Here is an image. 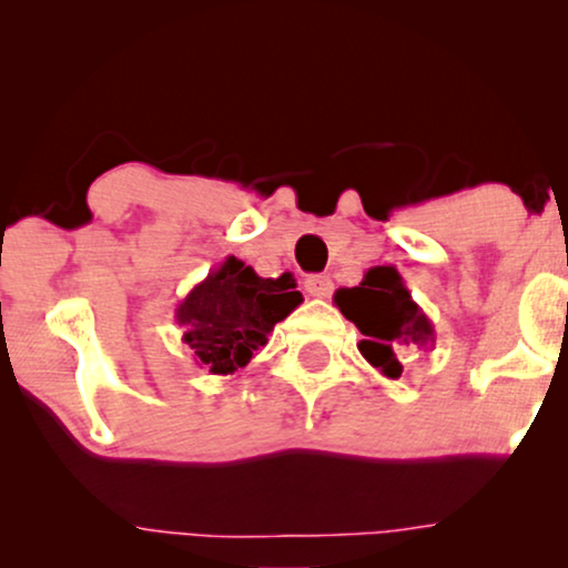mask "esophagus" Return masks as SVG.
<instances>
[{
  "instance_id": "34e87169",
  "label": "esophagus",
  "mask_w": 568,
  "mask_h": 568,
  "mask_svg": "<svg viewBox=\"0 0 568 568\" xmlns=\"http://www.w3.org/2000/svg\"><path fill=\"white\" fill-rule=\"evenodd\" d=\"M304 288L310 296L315 298H328L331 291H334V283H331L328 275H310L304 280Z\"/></svg>"
}]
</instances>
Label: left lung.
<instances>
[{
  "label": "left lung",
  "instance_id": "1",
  "mask_svg": "<svg viewBox=\"0 0 568 568\" xmlns=\"http://www.w3.org/2000/svg\"><path fill=\"white\" fill-rule=\"evenodd\" d=\"M334 302L342 315L357 325L361 355L387 379H400V347H433L435 325L410 298L395 266H371L355 288H338Z\"/></svg>",
  "mask_w": 568,
  "mask_h": 568
}]
</instances>
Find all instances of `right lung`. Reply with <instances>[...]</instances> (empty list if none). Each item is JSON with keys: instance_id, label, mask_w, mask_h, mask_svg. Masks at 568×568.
I'll return each mask as SVG.
<instances>
[{"instance_id": "add662e5", "label": "right lung", "mask_w": 568, "mask_h": 568, "mask_svg": "<svg viewBox=\"0 0 568 568\" xmlns=\"http://www.w3.org/2000/svg\"><path fill=\"white\" fill-rule=\"evenodd\" d=\"M293 288L291 272L277 280L258 277L253 266L226 256L175 306L194 363L216 376L243 371L270 342L275 325L304 302Z\"/></svg>"}]
</instances>
